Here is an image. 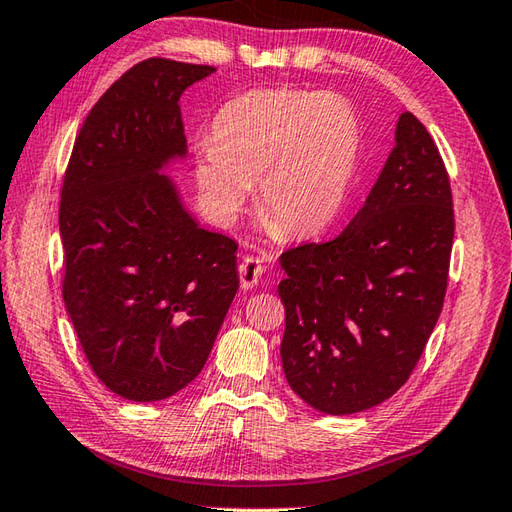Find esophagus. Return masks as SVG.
<instances>
[{
  "mask_svg": "<svg viewBox=\"0 0 512 512\" xmlns=\"http://www.w3.org/2000/svg\"><path fill=\"white\" fill-rule=\"evenodd\" d=\"M263 260L256 258V256H245L243 263L238 265V278H241V287L243 291H249L254 289L258 282H260V276H263Z\"/></svg>",
  "mask_w": 512,
  "mask_h": 512,
  "instance_id": "esophagus-1",
  "label": "esophagus"
}]
</instances>
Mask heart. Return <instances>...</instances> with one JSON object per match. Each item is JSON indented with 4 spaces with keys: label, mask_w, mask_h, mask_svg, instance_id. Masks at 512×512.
I'll list each match as a JSON object with an SVG mask.
<instances>
[{
    "label": "heart",
    "mask_w": 512,
    "mask_h": 512,
    "mask_svg": "<svg viewBox=\"0 0 512 512\" xmlns=\"http://www.w3.org/2000/svg\"><path fill=\"white\" fill-rule=\"evenodd\" d=\"M361 120L333 92L252 89L217 111L195 177L212 217L232 223L256 181V206L274 232L304 238L342 212L361 151Z\"/></svg>",
    "instance_id": "obj_1"
}]
</instances>
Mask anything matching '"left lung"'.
I'll list each match as a JSON object with an SVG mask.
<instances>
[{"label":"left lung","mask_w":512,"mask_h":512,"mask_svg":"<svg viewBox=\"0 0 512 512\" xmlns=\"http://www.w3.org/2000/svg\"><path fill=\"white\" fill-rule=\"evenodd\" d=\"M394 149L363 208L328 243L280 256L287 278L280 357L313 410H370L410 379L447 291L453 201L427 129L401 113Z\"/></svg>","instance_id":"8db88e82"}]
</instances>
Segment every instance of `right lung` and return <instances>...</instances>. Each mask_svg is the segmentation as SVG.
Masks as SVG:
<instances>
[{
    "mask_svg": "<svg viewBox=\"0 0 512 512\" xmlns=\"http://www.w3.org/2000/svg\"><path fill=\"white\" fill-rule=\"evenodd\" d=\"M212 72L133 65L89 111L63 179L65 309L96 377L135 403L197 377L238 291V245L203 230L164 175L188 153L179 98Z\"/></svg>",
    "mask_w": 512,
    "mask_h": 512,
    "instance_id": "1",
    "label": "right lung"
}]
</instances>
